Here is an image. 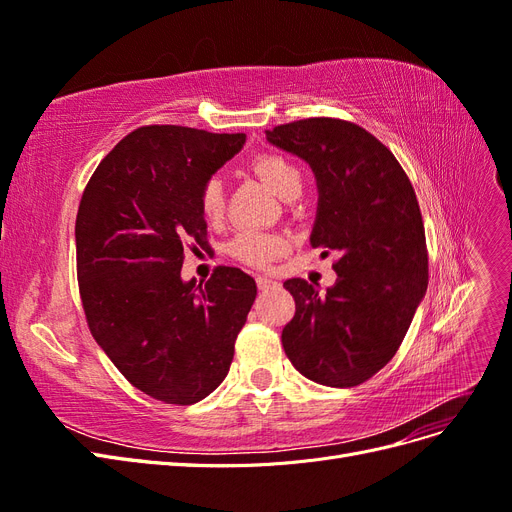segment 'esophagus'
I'll list each match as a JSON object with an SVG mask.
<instances>
[{
  "label": "esophagus",
  "mask_w": 512,
  "mask_h": 512,
  "mask_svg": "<svg viewBox=\"0 0 512 512\" xmlns=\"http://www.w3.org/2000/svg\"><path fill=\"white\" fill-rule=\"evenodd\" d=\"M256 284H258V288L260 290H275V288H280V284H277L275 280H271V277H267V275H258L256 277Z\"/></svg>",
  "instance_id": "obj_1"
}]
</instances>
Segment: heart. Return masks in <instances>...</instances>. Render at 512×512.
Segmentation results:
<instances>
[{
  "instance_id": "b5f03b06",
  "label": "heart",
  "mask_w": 512,
  "mask_h": 512,
  "mask_svg": "<svg viewBox=\"0 0 512 512\" xmlns=\"http://www.w3.org/2000/svg\"><path fill=\"white\" fill-rule=\"evenodd\" d=\"M252 170L275 196H280L286 203L297 200L303 192V175L299 166L284 156H277V153L258 156L252 162ZM200 211L209 222H218L224 215L222 177H209L205 181L203 190H200ZM230 252L247 265L260 267L284 252V241L275 235H265V232H241L230 243Z\"/></svg>"
}]
</instances>
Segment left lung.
Returning a JSON list of instances; mask_svg holds the SVG:
<instances>
[{
    "label": "left lung",
    "mask_w": 512,
    "mask_h": 512,
    "mask_svg": "<svg viewBox=\"0 0 512 512\" xmlns=\"http://www.w3.org/2000/svg\"><path fill=\"white\" fill-rule=\"evenodd\" d=\"M316 177L309 243L335 252L337 280L320 292L284 282L297 303L282 331L294 369L324 386H356L389 363L427 292V247L412 183L376 136L350 121L314 117L267 130Z\"/></svg>",
    "instance_id": "8db88e82"
}]
</instances>
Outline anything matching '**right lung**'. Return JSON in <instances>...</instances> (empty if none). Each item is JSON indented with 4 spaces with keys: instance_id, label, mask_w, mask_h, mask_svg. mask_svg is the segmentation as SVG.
Here are the masks:
<instances>
[{
    "instance_id": "right-lung-1",
    "label": "right lung",
    "mask_w": 512,
    "mask_h": 512,
    "mask_svg": "<svg viewBox=\"0 0 512 512\" xmlns=\"http://www.w3.org/2000/svg\"><path fill=\"white\" fill-rule=\"evenodd\" d=\"M245 134L138 128L100 162L76 215V269L91 335L134 384L190 406L226 378L256 299L254 277L220 267L183 280V247H205L200 190Z\"/></svg>"
}]
</instances>
